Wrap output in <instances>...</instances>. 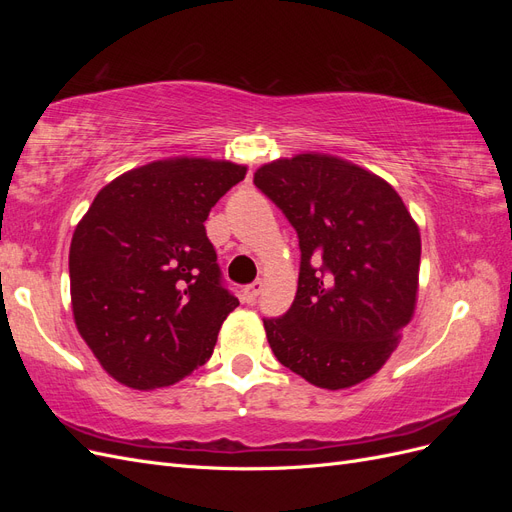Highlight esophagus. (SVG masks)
Listing matches in <instances>:
<instances>
[{
  "label": "esophagus",
  "instance_id": "obj_1",
  "mask_svg": "<svg viewBox=\"0 0 512 512\" xmlns=\"http://www.w3.org/2000/svg\"><path fill=\"white\" fill-rule=\"evenodd\" d=\"M260 290H262V282H260V280H256V282H252V284H247V286H245V301H247V303H254V301L258 299Z\"/></svg>",
  "mask_w": 512,
  "mask_h": 512
}]
</instances>
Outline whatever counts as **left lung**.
Instances as JSON below:
<instances>
[{
	"label": "left lung",
	"instance_id": "obj_1",
	"mask_svg": "<svg viewBox=\"0 0 512 512\" xmlns=\"http://www.w3.org/2000/svg\"><path fill=\"white\" fill-rule=\"evenodd\" d=\"M254 183L301 250L290 309L262 318L277 361L331 391L374 376L416 303L421 235L404 200L369 170L320 153L260 166Z\"/></svg>",
	"mask_w": 512,
	"mask_h": 512
}]
</instances>
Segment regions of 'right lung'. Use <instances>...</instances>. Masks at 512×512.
<instances>
[{
	"instance_id": "right-lung-1",
	"label": "right lung",
	"mask_w": 512,
	"mask_h": 512,
	"mask_svg": "<svg viewBox=\"0 0 512 512\" xmlns=\"http://www.w3.org/2000/svg\"><path fill=\"white\" fill-rule=\"evenodd\" d=\"M245 173L205 158L151 162L104 185L76 226L74 322L117 382L158 389L209 361L239 299L224 286L205 222Z\"/></svg>"
}]
</instances>
